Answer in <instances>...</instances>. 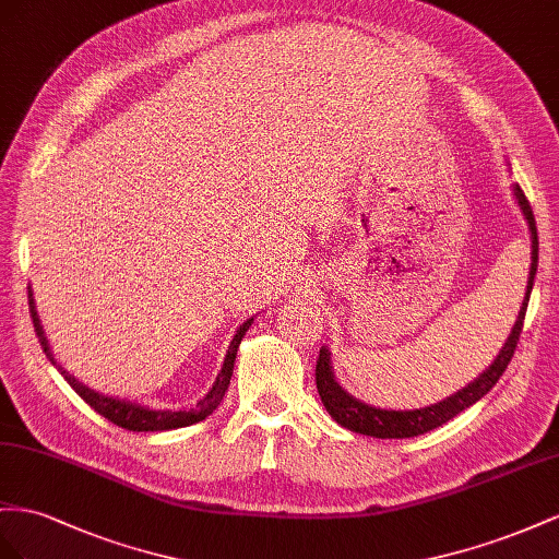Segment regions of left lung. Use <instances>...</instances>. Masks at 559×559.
<instances>
[{
	"label": "left lung",
	"mask_w": 559,
	"mask_h": 559,
	"mask_svg": "<svg viewBox=\"0 0 559 559\" xmlns=\"http://www.w3.org/2000/svg\"><path fill=\"white\" fill-rule=\"evenodd\" d=\"M515 199L520 203L524 217H527V222H530L532 269H530V281H527V297H524V301H522V309H520V316L513 325V332H510L508 342L499 350L497 360L489 365V370H485L475 381H471L466 389H461L459 393L450 395L448 401L430 405V407H421V409L395 412V409H379L372 405H365V403L356 401L354 395H348L332 374L328 348H321V354H318V360H316V389H318V395H321L325 409L330 412V417L340 426H344L348 430H356V433H362V436H372V438H414V436L428 433V430H433L442 424H448L450 419L456 417L459 412H464L466 407L475 405L483 395L489 393V389L493 384H497L499 377L506 372L508 362H510V358H513L515 348H518L520 332L524 325V313H527L532 285H534L536 266H538L536 219L532 213V205H530L527 197H524L520 185H515Z\"/></svg>",
	"instance_id": "obj_1"
}]
</instances>
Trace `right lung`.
Returning a JSON list of instances; mask_svg holds the SVG:
<instances>
[{
    "instance_id": "add662e5",
    "label": "right lung",
    "mask_w": 559,
    "mask_h": 559,
    "mask_svg": "<svg viewBox=\"0 0 559 559\" xmlns=\"http://www.w3.org/2000/svg\"><path fill=\"white\" fill-rule=\"evenodd\" d=\"M27 297H32V290L27 288ZM29 316H32V325H35V332L39 337V344L44 348L46 358H49L53 362V354L49 348V342H46L44 337V328L39 323V316H37V309H35V299H29ZM252 323V318H248V321L238 328L236 337L231 340L229 344V350H227V358H225V365H222V372L217 374L213 389L209 391V395L203 397V401L197 403V407L191 409H180V412H170V409H150V407H142V405H135L131 401H117V397H107V395H100L91 391L88 386L79 384V381L68 374L62 368L60 374L68 379V384L84 397V401L98 412L103 414V417L111 424H117L126 430H138V433H142V430H170V428H182V426H191V424H199L203 421L209 414H213V409L222 403V397H225V391L229 389V379L234 374V360H236V350H238V344H241L243 334L248 332Z\"/></svg>"
}]
</instances>
